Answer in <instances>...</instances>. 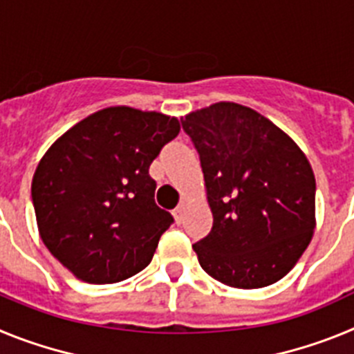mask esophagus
<instances>
[{
  "instance_id": "1",
  "label": "esophagus",
  "mask_w": 354,
  "mask_h": 354,
  "mask_svg": "<svg viewBox=\"0 0 354 354\" xmlns=\"http://www.w3.org/2000/svg\"><path fill=\"white\" fill-rule=\"evenodd\" d=\"M184 212H186V205H184V204H180L179 207H177V209H175V211H174L175 221H177V223H180V221H183V216H184Z\"/></svg>"
}]
</instances>
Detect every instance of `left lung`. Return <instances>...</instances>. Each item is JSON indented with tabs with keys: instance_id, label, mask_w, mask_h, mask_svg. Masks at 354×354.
Segmentation results:
<instances>
[{
	"instance_id": "8db88e82",
	"label": "left lung",
	"mask_w": 354,
	"mask_h": 354,
	"mask_svg": "<svg viewBox=\"0 0 354 354\" xmlns=\"http://www.w3.org/2000/svg\"><path fill=\"white\" fill-rule=\"evenodd\" d=\"M204 171L211 232L193 245L202 270L237 289L286 277L315 228V177L292 140L255 109L216 102L180 118Z\"/></svg>"
}]
</instances>
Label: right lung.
Instances as JSON below:
<instances>
[{
    "label": "right lung",
    "mask_w": 354,
    "mask_h": 354,
    "mask_svg": "<svg viewBox=\"0 0 354 354\" xmlns=\"http://www.w3.org/2000/svg\"><path fill=\"white\" fill-rule=\"evenodd\" d=\"M177 118L113 106L77 122L40 159L31 200L44 245L88 283L122 282L150 264L174 223L156 205L150 162Z\"/></svg>",
    "instance_id": "1"
}]
</instances>
